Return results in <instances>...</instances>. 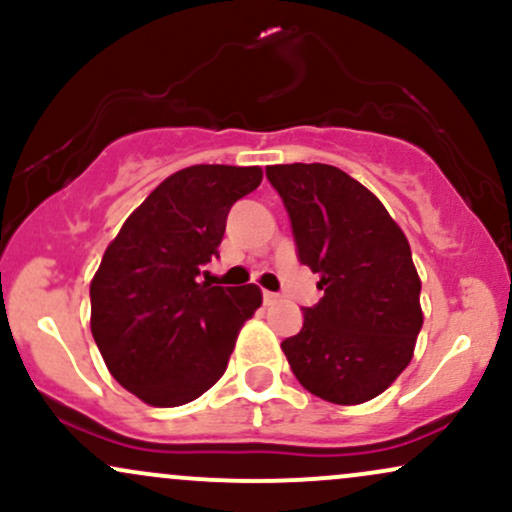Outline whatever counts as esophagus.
I'll list each match as a JSON object with an SVG mask.
<instances>
[{
    "instance_id": "1",
    "label": "esophagus",
    "mask_w": 512,
    "mask_h": 512,
    "mask_svg": "<svg viewBox=\"0 0 512 512\" xmlns=\"http://www.w3.org/2000/svg\"><path fill=\"white\" fill-rule=\"evenodd\" d=\"M262 301H264V305H274L276 301H279V293L264 291V293H262Z\"/></svg>"
}]
</instances>
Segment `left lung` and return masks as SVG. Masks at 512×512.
I'll list each match as a JSON object with an SVG mask.
<instances>
[{
    "mask_svg": "<svg viewBox=\"0 0 512 512\" xmlns=\"http://www.w3.org/2000/svg\"><path fill=\"white\" fill-rule=\"evenodd\" d=\"M291 221L298 262L325 296L303 308L301 332L281 342L305 390L361 404L409 366L419 337L421 281L402 228L378 197L325 163L267 166Z\"/></svg>",
    "mask_w": 512,
    "mask_h": 512,
    "instance_id": "8db88e82",
    "label": "left lung"
}]
</instances>
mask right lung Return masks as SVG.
Returning a JSON list of instances; mask_svg holds the SVG:
<instances>
[{
    "instance_id": "right-lung-1",
    "label": "right lung",
    "mask_w": 512,
    "mask_h": 512,
    "mask_svg": "<svg viewBox=\"0 0 512 512\" xmlns=\"http://www.w3.org/2000/svg\"><path fill=\"white\" fill-rule=\"evenodd\" d=\"M262 182L257 166L173 173L122 223L91 281V332L113 378L154 407H180L228 366L262 303L255 284L211 286L228 211Z\"/></svg>"
}]
</instances>
